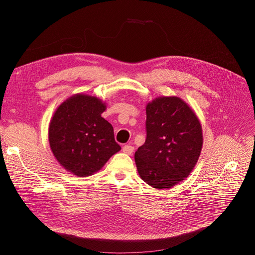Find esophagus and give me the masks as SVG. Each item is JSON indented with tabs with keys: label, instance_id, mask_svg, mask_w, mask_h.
<instances>
[{
	"label": "esophagus",
	"instance_id": "1",
	"mask_svg": "<svg viewBox=\"0 0 255 255\" xmlns=\"http://www.w3.org/2000/svg\"><path fill=\"white\" fill-rule=\"evenodd\" d=\"M133 151H134V146H132L131 144H125L123 146V152L128 155H131L133 153Z\"/></svg>",
	"mask_w": 255,
	"mask_h": 255
}]
</instances>
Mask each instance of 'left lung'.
Masks as SVG:
<instances>
[{"mask_svg": "<svg viewBox=\"0 0 255 255\" xmlns=\"http://www.w3.org/2000/svg\"><path fill=\"white\" fill-rule=\"evenodd\" d=\"M146 138L134 158L140 178L156 189L189 176L203 146L202 125L179 97H159L145 107Z\"/></svg>", "mask_w": 255, "mask_h": 255, "instance_id": "1", "label": "left lung"}]
</instances>
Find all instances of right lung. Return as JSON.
<instances>
[{"label":"right lung","mask_w":255,"mask_h":255,"mask_svg":"<svg viewBox=\"0 0 255 255\" xmlns=\"http://www.w3.org/2000/svg\"><path fill=\"white\" fill-rule=\"evenodd\" d=\"M105 109V103L97 97L76 94L52 116L48 128L52 154L77 177L93 175L121 150L113 126L101 117Z\"/></svg>","instance_id":"add662e5"}]
</instances>
